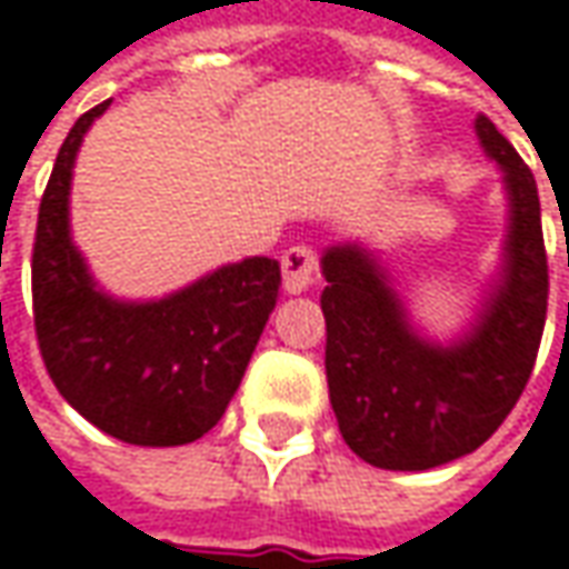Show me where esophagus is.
Masks as SVG:
<instances>
[{
    "instance_id": "1",
    "label": "esophagus",
    "mask_w": 569,
    "mask_h": 569,
    "mask_svg": "<svg viewBox=\"0 0 569 569\" xmlns=\"http://www.w3.org/2000/svg\"><path fill=\"white\" fill-rule=\"evenodd\" d=\"M283 267V289L289 296L309 292L311 286H318L321 270H318V254L311 251L309 244H292L280 260Z\"/></svg>"
}]
</instances>
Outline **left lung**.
<instances>
[{"label": "left lung", "mask_w": 569, "mask_h": 569, "mask_svg": "<svg viewBox=\"0 0 569 569\" xmlns=\"http://www.w3.org/2000/svg\"><path fill=\"white\" fill-rule=\"evenodd\" d=\"M478 137L507 171L509 238L503 283L456 347L410 331L376 260L357 244L331 248L321 311L325 369L343 442L388 471H427L483 446L516 408L548 318V254L529 164L490 117Z\"/></svg>", "instance_id": "obj_1"}]
</instances>
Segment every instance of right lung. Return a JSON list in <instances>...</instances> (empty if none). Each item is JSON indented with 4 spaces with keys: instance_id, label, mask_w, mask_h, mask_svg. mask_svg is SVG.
<instances>
[{
    "instance_id": "add662e5",
    "label": "right lung",
    "mask_w": 569,
    "mask_h": 569,
    "mask_svg": "<svg viewBox=\"0 0 569 569\" xmlns=\"http://www.w3.org/2000/svg\"><path fill=\"white\" fill-rule=\"evenodd\" d=\"M108 104L76 120L40 197L31 254L40 359L57 391L101 432L130 446H184L229 408L277 306L280 263H229L146 306L98 292L69 238V181L86 130Z\"/></svg>"
}]
</instances>
